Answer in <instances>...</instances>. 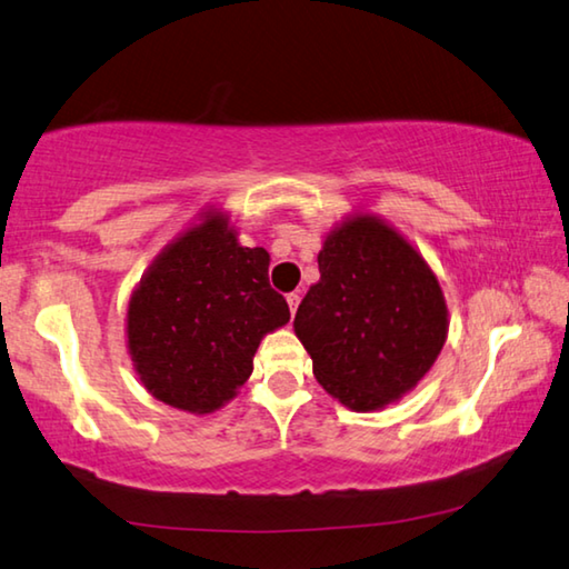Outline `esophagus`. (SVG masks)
Here are the masks:
<instances>
[{"label": "esophagus", "mask_w": 569, "mask_h": 569, "mask_svg": "<svg viewBox=\"0 0 569 569\" xmlns=\"http://www.w3.org/2000/svg\"><path fill=\"white\" fill-rule=\"evenodd\" d=\"M299 303H301V293H288V309H291V313H296Z\"/></svg>", "instance_id": "obj_1"}]
</instances>
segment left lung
Listing matches in <instances>:
<instances>
[{
    "instance_id": "8db88e82",
    "label": "left lung",
    "mask_w": 569,
    "mask_h": 569,
    "mask_svg": "<svg viewBox=\"0 0 569 569\" xmlns=\"http://www.w3.org/2000/svg\"><path fill=\"white\" fill-rule=\"evenodd\" d=\"M319 273L293 329L323 390L357 412L402 398L446 345L438 278L408 240L369 214L323 240Z\"/></svg>"
}]
</instances>
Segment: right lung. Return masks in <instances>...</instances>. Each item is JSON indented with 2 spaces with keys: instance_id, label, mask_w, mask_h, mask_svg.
I'll return each mask as SVG.
<instances>
[{
  "instance_id": "right-lung-1",
  "label": "right lung",
  "mask_w": 569,
  "mask_h": 569,
  "mask_svg": "<svg viewBox=\"0 0 569 569\" xmlns=\"http://www.w3.org/2000/svg\"><path fill=\"white\" fill-rule=\"evenodd\" d=\"M270 256L242 248L210 212L151 263L129 301V351L147 390L171 408L212 412L236 398L268 331L291 319L268 283Z\"/></svg>"
}]
</instances>
